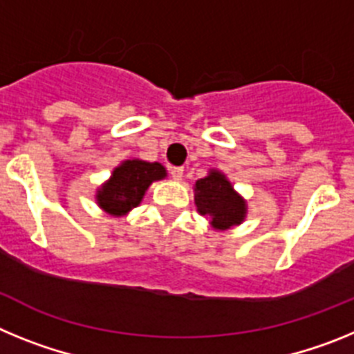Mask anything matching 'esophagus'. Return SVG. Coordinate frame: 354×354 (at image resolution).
I'll return each mask as SVG.
<instances>
[{"mask_svg":"<svg viewBox=\"0 0 354 354\" xmlns=\"http://www.w3.org/2000/svg\"><path fill=\"white\" fill-rule=\"evenodd\" d=\"M183 174H184V168L183 167H170L171 179L180 180V179H183Z\"/></svg>","mask_w":354,"mask_h":354,"instance_id":"obj_1","label":"esophagus"}]
</instances>
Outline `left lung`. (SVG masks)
<instances>
[{
    "label": "left lung",
    "mask_w": 354,
    "mask_h": 354,
    "mask_svg": "<svg viewBox=\"0 0 354 354\" xmlns=\"http://www.w3.org/2000/svg\"><path fill=\"white\" fill-rule=\"evenodd\" d=\"M195 204L196 211L207 216L209 223L216 230H227L245 221V198L220 170H211L204 179L196 180Z\"/></svg>",
    "instance_id": "1"
}]
</instances>
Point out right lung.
<instances>
[{"instance_id":"obj_1","label":"right lung","mask_w":354,"mask_h":354,"mask_svg":"<svg viewBox=\"0 0 354 354\" xmlns=\"http://www.w3.org/2000/svg\"><path fill=\"white\" fill-rule=\"evenodd\" d=\"M165 177L167 170L161 162L127 159L115 168L108 183L97 189V204L108 214L124 216L142 202L150 184Z\"/></svg>"}]
</instances>
